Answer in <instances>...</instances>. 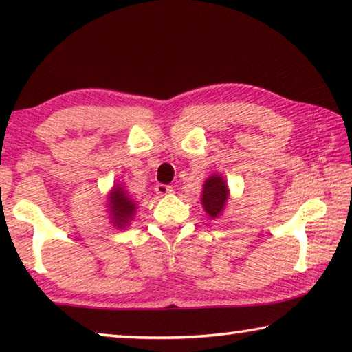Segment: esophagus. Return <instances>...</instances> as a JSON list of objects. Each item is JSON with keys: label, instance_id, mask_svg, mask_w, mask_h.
Returning <instances> with one entry per match:
<instances>
[{"label": "esophagus", "instance_id": "obj_1", "mask_svg": "<svg viewBox=\"0 0 352 352\" xmlns=\"http://www.w3.org/2000/svg\"><path fill=\"white\" fill-rule=\"evenodd\" d=\"M155 190H157V194H160V195H168V194L172 192V186L160 183V184H157V186H155Z\"/></svg>", "mask_w": 352, "mask_h": 352}]
</instances>
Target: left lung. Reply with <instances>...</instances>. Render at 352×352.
Listing matches in <instances>:
<instances>
[{"mask_svg":"<svg viewBox=\"0 0 352 352\" xmlns=\"http://www.w3.org/2000/svg\"><path fill=\"white\" fill-rule=\"evenodd\" d=\"M228 197V184H226L222 177L214 174L205 182L204 194H201V205H204L205 211L210 214L211 219H217L223 212Z\"/></svg>","mask_w":352,"mask_h":352,"instance_id":"obj_1","label":"left lung"}]
</instances>
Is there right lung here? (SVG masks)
<instances>
[{
	"instance_id": "add662e5",
	"label": "right lung",
	"mask_w": 352,
	"mask_h": 352,
	"mask_svg": "<svg viewBox=\"0 0 352 352\" xmlns=\"http://www.w3.org/2000/svg\"><path fill=\"white\" fill-rule=\"evenodd\" d=\"M136 204L129 197L121 184H116L111 189L109 195V212L111 217V223L118 226V228H126L130 223V220L135 216Z\"/></svg>"
}]
</instances>
